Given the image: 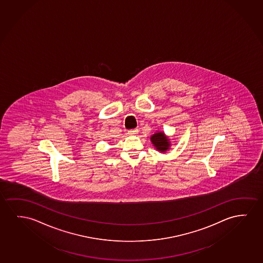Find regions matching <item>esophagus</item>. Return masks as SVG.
I'll return each instance as SVG.
<instances>
[{"mask_svg":"<svg viewBox=\"0 0 263 263\" xmlns=\"http://www.w3.org/2000/svg\"><path fill=\"white\" fill-rule=\"evenodd\" d=\"M138 134V129H129V130H128V134H129V135H134V134Z\"/></svg>","mask_w":263,"mask_h":263,"instance_id":"34e87169","label":"esophagus"}]
</instances>
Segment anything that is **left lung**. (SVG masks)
<instances>
[{
    "instance_id": "obj_1",
    "label": "left lung",
    "mask_w": 263,
    "mask_h": 263,
    "mask_svg": "<svg viewBox=\"0 0 263 263\" xmlns=\"http://www.w3.org/2000/svg\"><path fill=\"white\" fill-rule=\"evenodd\" d=\"M152 143L154 144L157 149H159V152H165L166 149L170 148V140L165 136V134L162 133H157L153 134L152 138Z\"/></svg>"
}]
</instances>
